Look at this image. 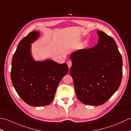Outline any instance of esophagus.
<instances>
[{
    "label": "esophagus",
    "instance_id": "obj_1",
    "mask_svg": "<svg viewBox=\"0 0 131 131\" xmlns=\"http://www.w3.org/2000/svg\"><path fill=\"white\" fill-rule=\"evenodd\" d=\"M67 64H68V67H69V69H70V67H71V65H72L71 61H68V62H67Z\"/></svg>",
    "mask_w": 131,
    "mask_h": 131
}]
</instances>
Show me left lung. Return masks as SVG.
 <instances>
[{"mask_svg":"<svg viewBox=\"0 0 131 131\" xmlns=\"http://www.w3.org/2000/svg\"><path fill=\"white\" fill-rule=\"evenodd\" d=\"M97 32V45L70 55V73L77 97L91 106L106 102L118 90L122 78V58L115 40L102 31Z\"/></svg>","mask_w":131,"mask_h":131,"instance_id":"8db88e82","label":"left lung"}]
</instances>
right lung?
Returning a JSON list of instances; mask_svg holds the SVG:
<instances>
[{
  "instance_id": "right-lung-1",
  "label": "right lung",
  "mask_w": 131,
  "mask_h": 131,
  "mask_svg": "<svg viewBox=\"0 0 131 131\" xmlns=\"http://www.w3.org/2000/svg\"><path fill=\"white\" fill-rule=\"evenodd\" d=\"M40 37L33 31L18 43L12 61L10 77L17 93L31 106L49 105L62 78L67 74L66 63H58L51 59L35 61L31 54V44Z\"/></svg>"
}]
</instances>
